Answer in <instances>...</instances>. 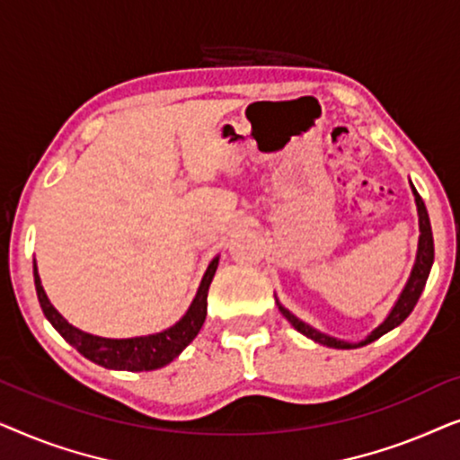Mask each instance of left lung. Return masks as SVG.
Returning <instances> with one entry per match:
<instances>
[{
  "label": "left lung",
  "instance_id": "1",
  "mask_svg": "<svg viewBox=\"0 0 460 460\" xmlns=\"http://www.w3.org/2000/svg\"><path fill=\"white\" fill-rule=\"evenodd\" d=\"M414 190V188H412ZM414 199H417V207H419V224H420V238H419V253H417V263H414L412 268V274H411V280H408V285L404 291H402L398 304L389 314L385 323H383L379 329H375L370 335L364 339L362 343H345V341H339V339H332L329 335H323V332L314 331L312 326H307L305 323H301L299 318H295L291 312L285 310L279 304V310L282 316H285L288 323H291L295 329L299 332H304L305 337L314 339L316 343H323V345H329V348H337V349H354V348H360V345H367L370 341H375V339H379L389 332L395 326L404 323V320L411 316V312L414 310V305H417V301L420 297V293H423L425 288V282H427V276H429V270H431V263H433V234H431V224H429V216H427V209H425V203L423 199H420V194L414 190Z\"/></svg>",
  "mask_w": 460,
  "mask_h": 460
}]
</instances>
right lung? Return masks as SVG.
Here are the masks:
<instances>
[{"instance_id": "right-lung-1", "label": "right lung", "mask_w": 460, "mask_h": 460, "mask_svg": "<svg viewBox=\"0 0 460 460\" xmlns=\"http://www.w3.org/2000/svg\"><path fill=\"white\" fill-rule=\"evenodd\" d=\"M217 261L219 260L216 257V260L209 263L190 310L186 312V316L181 318L178 324H173L172 329L163 332H156V335L134 339H102L75 329V326L68 324L66 320L54 310V305L49 304L48 295L41 287L40 274H37V266H33V276L37 297H40L43 314H46V318L52 323L54 329L58 331L81 356L100 364V367L112 370H156L172 362L175 356H180V351L199 335L200 326H203L207 316V293H209V285L213 276H216Z\"/></svg>"}]
</instances>
